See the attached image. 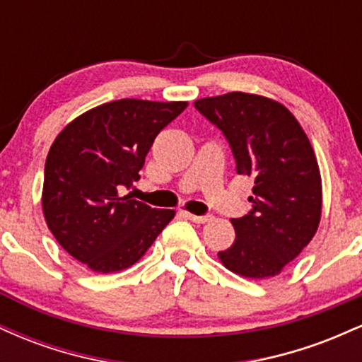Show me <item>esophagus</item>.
I'll return each instance as SVG.
<instances>
[{
    "label": "esophagus",
    "mask_w": 362,
    "mask_h": 362,
    "mask_svg": "<svg viewBox=\"0 0 362 362\" xmlns=\"http://www.w3.org/2000/svg\"><path fill=\"white\" fill-rule=\"evenodd\" d=\"M184 214L187 216V218L192 219V221H194V223H197V224H202V223L211 221V216H197V214H190V213H187V211H184Z\"/></svg>",
    "instance_id": "34e87169"
}]
</instances>
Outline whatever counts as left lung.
<instances>
[{
	"mask_svg": "<svg viewBox=\"0 0 362 362\" xmlns=\"http://www.w3.org/2000/svg\"><path fill=\"white\" fill-rule=\"evenodd\" d=\"M194 105L226 136L238 175L253 178L252 211L231 219L236 238L219 260L248 279L277 276L322 218V177L308 136L282 103L262 95L231 91Z\"/></svg>",
	"mask_w": 362,
	"mask_h": 362,
	"instance_id": "left-lung-1",
	"label": "left lung"
}]
</instances>
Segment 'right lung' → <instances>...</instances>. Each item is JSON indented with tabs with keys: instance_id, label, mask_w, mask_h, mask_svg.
Listing matches in <instances>:
<instances>
[{
	"instance_id": "obj_1",
	"label": "right lung",
	"mask_w": 362,
	"mask_h": 362,
	"mask_svg": "<svg viewBox=\"0 0 362 362\" xmlns=\"http://www.w3.org/2000/svg\"><path fill=\"white\" fill-rule=\"evenodd\" d=\"M187 105L114 100L78 115L54 139L44 170V218L57 243L90 271L134 265L175 216L119 190L138 180L153 141Z\"/></svg>"
}]
</instances>
